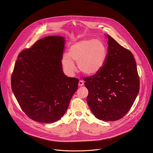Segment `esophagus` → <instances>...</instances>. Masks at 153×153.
<instances>
[{
	"mask_svg": "<svg viewBox=\"0 0 153 153\" xmlns=\"http://www.w3.org/2000/svg\"><path fill=\"white\" fill-rule=\"evenodd\" d=\"M78 85H79V86H82L83 85V82L82 80H79Z\"/></svg>",
	"mask_w": 153,
	"mask_h": 153,
	"instance_id": "1",
	"label": "esophagus"
}]
</instances>
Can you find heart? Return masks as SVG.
<instances>
[{
    "label": "heart",
    "mask_w": 153,
    "mask_h": 153,
    "mask_svg": "<svg viewBox=\"0 0 153 153\" xmlns=\"http://www.w3.org/2000/svg\"><path fill=\"white\" fill-rule=\"evenodd\" d=\"M108 50L100 39H83L74 43L68 48V55L64 54L61 59L62 66L68 73H73L77 63L79 71L85 75L97 74L105 64Z\"/></svg>",
    "instance_id": "heart-1"
}]
</instances>
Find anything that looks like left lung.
Returning <instances> with one entry per match:
<instances>
[{"label":"left lung","mask_w":153,"mask_h":153,"mask_svg":"<svg viewBox=\"0 0 153 153\" xmlns=\"http://www.w3.org/2000/svg\"><path fill=\"white\" fill-rule=\"evenodd\" d=\"M103 68L85 77L88 90L86 101L94 116L104 121L123 117L133 105L139 91V77L134 56L111 36Z\"/></svg>","instance_id":"left-lung-1"}]
</instances>
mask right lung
I'll return each instance as SVG.
<instances>
[{
	"label": "right lung",
	"mask_w": 153,
	"mask_h": 153,
	"mask_svg": "<svg viewBox=\"0 0 153 153\" xmlns=\"http://www.w3.org/2000/svg\"><path fill=\"white\" fill-rule=\"evenodd\" d=\"M65 38L47 36L22 51L11 77L13 92L32 120L52 123L66 112L79 80L63 73L61 62Z\"/></svg>",
	"instance_id": "1"
}]
</instances>
